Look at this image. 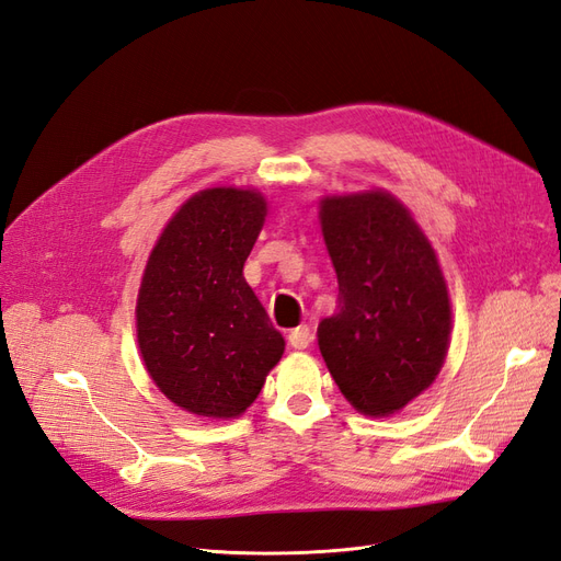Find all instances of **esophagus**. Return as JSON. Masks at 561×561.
I'll use <instances>...</instances> for the list:
<instances>
[{"mask_svg":"<svg viewBox=\"0 0 561 561\" xmlns=\"http://www.w3.org/2000/svg\"><path fill=\"white\" fill-rule=\"evenodd\" d=\"M287 342H290L293 348L304 351V348H309V344L313 342V332L309 325H299L290 334H287Z\"/></svg>","mask_w":561,"mask_h":561,"instance_id":"1","label":"esophagus"}]
</instances>
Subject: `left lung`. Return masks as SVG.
<instances>
[{"label":"left lung","mask_w":561,"mask_h":561,"mask_svg":"<svg viewBox=\"0 0 561 561\" xmlns=\"http://www.w3.org/2000/svg\"><path fill=\"white\" fill-rule=\"evenodd\" d=\"M320 227L339 283L336 313L318 325L322 360L360 414H396L445 363L443 268L410 210L383 190L325 196Z\"/></svg>","instance_id":"8db88e82"}]
</instances>
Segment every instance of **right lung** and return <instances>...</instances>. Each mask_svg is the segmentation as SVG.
<instances>
[{
  "instance_id": "right-lung-1",
  "label": "right lung",
  "mask_w": 561,
  "mask_h": 561,
  "mask_svg": "<svg viewBox=\"0 0 561 561\" xmlns=\"http://www.w3.org/2000/svg\"><path fill=\"white\" fill-rule=\"evenodd\" d=\"M264 217L257 190H203L171 217L147 260L138 346L151 381L192 414L241 416L285 351L243 278Z\"/></svg>"
}]
</instances>
